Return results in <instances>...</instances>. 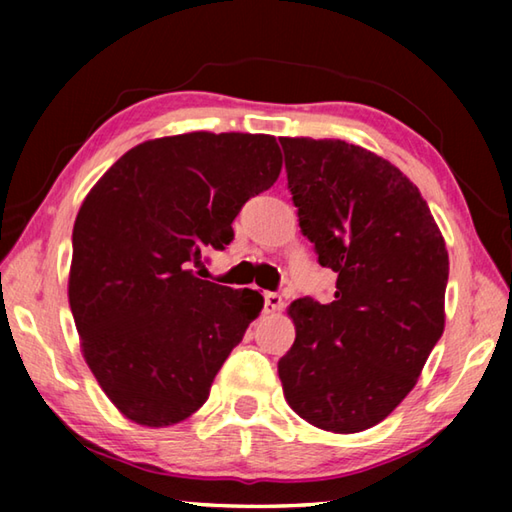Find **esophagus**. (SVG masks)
<instances>
[{
	"instance_id": "obj_1",
	"label": "esophagus",
	"mask_w": 512,
	"mask_h": 512,
	"mask_svg": "<svg viewBox=\"0 0 512 512\" xmlns=\"http://www.w3.org/2000/svg\"><path fill=\"white\" fill-rule=\"evenodd\" d=\"M282 307H284L282 296H277V293H264V311H266V314H275V311H280Z\"/></svg>"
}]
</instances>
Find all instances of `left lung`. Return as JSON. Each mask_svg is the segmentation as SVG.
Returning a JSON list of instances; mask_svg holds the SVG:
<instances>
[{"mask_svg": "<svg viewBox=\"0 0 512 512\" xmlns=\"http://www.w3.org/2000/svg\"><path fill=\"white\" fill-rule=\"evenodd\" d=\"M300 230L336 277L334 300H293L296 341L277 363L302 420L359 433L418 384L445 329L443 232L404 173L343 140L280 137Z\"/></svg>", "mask_w": 512, "mask_h": 512, "instance_id": "left-lung-1", "label": "left lung"}]
</instances>
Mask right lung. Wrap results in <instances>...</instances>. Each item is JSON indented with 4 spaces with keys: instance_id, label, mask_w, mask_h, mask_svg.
I'll list each match as a JSON object with an SVG mask.
<instances>
[{
    "instance_id": "right-lung-1",
    "label": "right lung",
    "mask_w": 512,
    "mask_h": 512,
    "mask_svg": "<svg viewBox=\"0 0 512 512\" xmlns=\"http://www.w3.org/2000/svg\"><path fill=\"white\" fill-rule=\"evenodd\" d=\"M273 135L185 133L133 146L74 221L67 296L83 359L117 411L151 429L187 420L264 298L194 271L280 176Z\"/></svg>"
}]
</instances>
